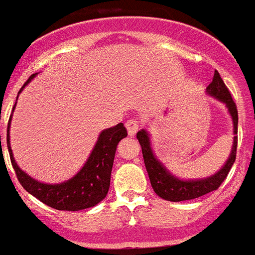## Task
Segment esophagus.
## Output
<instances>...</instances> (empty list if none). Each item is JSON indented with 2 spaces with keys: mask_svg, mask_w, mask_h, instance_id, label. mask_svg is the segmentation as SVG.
Wrapping results in <instances>:
<instances>
[{
  "mask_svg": "<svg viewBox=\"0 0 255 255\" xmlns=\"http://www.w3.org/2000/svg\"><path fill=\"white\" fill-rule=\"evenodd\" d=\"M125 126H126V130H128V134H129V136L135 135L136 131H138V129H139V124L136 120H129V121L125 124Z\"/></svg>",
  "mask_w": 255,
  "mask_h": 255,
  "instance_id": "1",
  "label": "esophagus"
}]
</instances>
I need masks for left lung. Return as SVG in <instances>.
<instances>
[{
  "label": "left lung",
  "instance_id": "1",
  "mask_svg": "<svg viewBox=\"0 0 255 255\" xmlns=\"http://www.w3.org/2000/svg\"><path fill=\"white\" fill-rule=\"evenodd\" d=\"M206 94L225 104L230 116H231L232 125H234V142H232L230 156L223 164V166L218 171H215L213 175H209L206 178H199V179H182V178L174 175L156 157L153 148H152L151 134L148 132V130L142 129L136 132V138L142 147L143 158H144V165L147 173H148L149 182H151V186L156 195L160 196L161 199L174 202L186 201V200L197 199L200 196L215 191L226 179L228 171L231 170L232 165H234L235 158H236L239 116H237L236 104L232 101L231 94L219 76L218 71L214 72L212 84H209V86L206 88Z\"/></svg>",
  "mask_w": 255,
  "mask_h": 255
}]
</instances>
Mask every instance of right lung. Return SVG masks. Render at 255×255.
Returning a JSON list of instances; mask_svg holds the SVG:
<instances>
[{
    "instance_id": "obj_1",
    "label": "right lung",
    "mask_w": 255,
    "mask_h": 255,
    "mask_svg": "<svg viewBox=\"0 0 255 255\" xmlns=\"http://www.w3.org/2000/svg\"><path fill=\"white\" fill-rule=\"evenodd\" d=\"M36 76L37 73H34L28 78V81L23 85L19 94ZM15 106H16V102H15ZM15 106L12 107V112L15 110ZM11 117L12 115L10 116L7 126V148L10 158H11L12 167L16 173L19 182L24 187V190L40 201H42L43 204H46L56 210H67V212H77L82 209L93 208L99 204L102 200H104L108 190H110L111 173H112L117 144L121 139L128 136V132H126L123 123L108 128V129H104L99 134L90 156L77 174L62 183L50 184L32 178L25 171L21 170L19 165L16 164L14 154H12L11 145H10Z\"/></svg>"
}]
</instances>
